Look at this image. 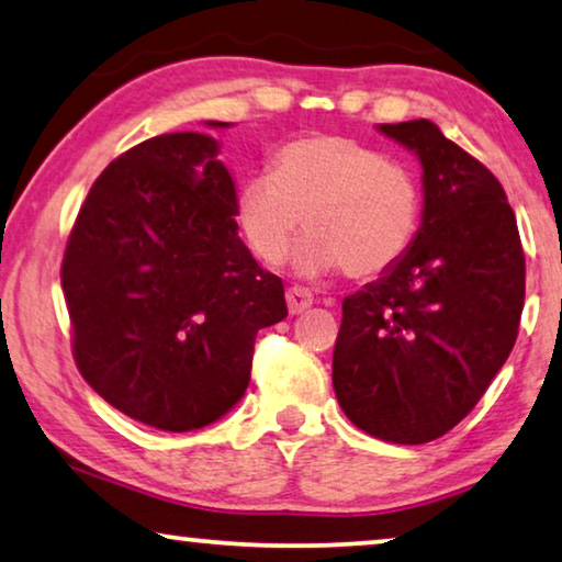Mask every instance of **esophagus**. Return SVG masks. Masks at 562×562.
I'll list each match as a JSON object with an SVG mask.
<instances>
[{
    "instance_id": "obj_1",
    "label": "esophagus",
    "mask_w": 562,
    "mask_h": 562,
    "mask_svg": "<svg viewBox=\"0 0 562 562\" xmlns=\"http://www.w3.org/2000/svg\"><path fill=\"white\" fill-rule=\"evenodd\" d=\"M284 300H288L290 313L297 315V313H303V310L313 305V292L305 290V288H290L288 295H284Z\"/></svg>"
}]
</instances>
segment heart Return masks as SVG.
Wrapping results in <instances>:
<instances>
[{
  "label": "heart",
  "mask_w": 562,
  "mask_h": 562,
  "mask_svg": "<svg viewBox=\"0 0 562 562\" xmlns=\"http://www.w3.org/2000/svg\"><path fill=\"white\" fill-rule=\"evenodd\" d=\"M237 224L265 265H280L305 224L313 234L297 249L300 272L346 267L348 278L371 280L412 249L422 191L414 173L381 150L317 133L284 144L270 173L241 183Z\"/></svg>",
  "instance_id": "1"
}]
</instances>
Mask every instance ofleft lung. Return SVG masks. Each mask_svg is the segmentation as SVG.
I'll return each mask as SVG.
<instances>
[{"label":"left lung","instance_id":"left-lung-1","mask_svg":"<svg viewBox=\"0 0 562 562\" xmlns=\"http://www.w3.org/2000/svg\"><path fill=\"white\" fill-rule=\"evenodd\" d=\"M379 128L422 161V227L393 270L342 300L333 389L358 429L426 443L454 429L505 366L525 305V252L487 166L426 119Z\"/></svg>","mask_w":562,"mask_h":562}]
</instances>
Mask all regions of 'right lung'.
I'll use <instances>...</instances> for the list:
<instances>
[{"instance_id": "1", "label": "right lung", "mask_w": 562, "mask_h": 562, "mask_svg": "<svg viewBox=\"0 0 562 562\" xmlns=\"http://www.w3.org/2000/svg\"><path fill=\"white\" fill-rule=\"evenodd\" d=\"M216 156L220 144L191 131L128 148L90 187L63 257L78 371L161 431L227 414L257 333L288 317L282 280L239 239L237 191Z\"/></svg>"}]
</instances>
